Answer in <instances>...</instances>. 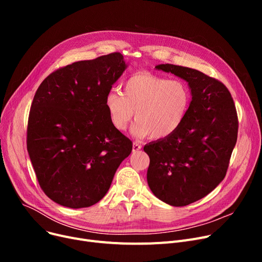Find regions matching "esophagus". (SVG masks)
I'll use <instances>...</instances> for the list:
<instances>
[{
	"label": "esophagus",
	"instance_id": "1",
	"mask_svg": "<svg viewBox=\"0 0 262 262\" xmlns=\"http://www.w3.org/2000/svg\"><path fill=\"white\" fill-rule=\"evenodd\" d=\"M141 147H142V145L139 143V142H137V141H135L134 143H133V152H138L139 149H141Z\"/></svg>",
	"mask_w": 262,
	"mask_h": 262
}]
</instances>
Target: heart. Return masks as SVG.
Segmentation results:
<instances>
[{
	"instance_id": "b5f03b06",
	"label": "heart",
	"mask_w": 262,
	"mask_h": 262,
	"mask_svg": "<svg viewBox=\"0 0 262 262\" xmlns=\"http://www.w3.org/2000/svg\"><path fill=\"white\" fill-rule=\"evenodd\" d=\"M124 92L109 90L105 107L110 122L118 130H125L134 115L132 132L139 138H169L182 126L191 103V90L180 79L136 72L123 84Z\"/></svg>"
}]
</instances>
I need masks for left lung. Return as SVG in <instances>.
I'll list each match as a JSON object with an SVG mask.
<instances>
[{
  "instance_id": "8db88e82",
  "label": "left lung",
  "mask_w": 262,
  "mask_h": 262,
  "mask_svg": "<svg viewBox=\"0 0 262 262\" xmlns=\"http://www.w3.org/2000/svg\"><path fill=\"white\" fill-rule=\"evenodd\" d=\"M188 81L192 101L187 117L169 138L144 146L147 184L155 196L175 207L194 203L226 175L238 137V115L227 87L194 69L158 64Z\"/></svg>"
}]
</instances>
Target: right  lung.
<instances>
[{"instance_id":"1","label":"right lung","mask_w":262,"mask_h":262,"mask_svg":"<svg viewBox=\"0 0 262 262\" xmlns=\"http://www.w3.org/2000/svg\"><path fill=\"white\" fill-rule=\"evenodd\" d=\"M126 64L119 52L57 69L38 87L26 146L37 181L55 203L85 208L101 201L133 142L110 122L105 98Z\"/></svg>"}]
</instances>
